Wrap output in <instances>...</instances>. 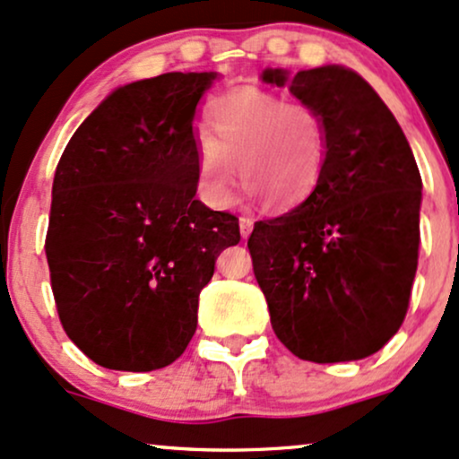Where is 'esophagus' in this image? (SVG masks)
<instances>
[{"mask_svg": "<svg viewBox=\"0 0 459 459\" xmlns=\"http://www.w3.org/2000/svg\"><path fill=\"white\" fill-rule=\"evenodd\" d=\"M238 223H240V236H243V238H249V234L254 231V221L247 219V216H240Z\"/></svg>", "mask_w": 459, "mask_h": 459, "instance_id": "34e87169", "label": "esophagus"}]
</instances>
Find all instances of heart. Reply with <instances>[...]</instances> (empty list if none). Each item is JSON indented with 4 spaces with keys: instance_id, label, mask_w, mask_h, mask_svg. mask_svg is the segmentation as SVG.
<instances>
[{
    "instance_id": "1",
    "label": "heart",
    "mask_w": 459,
    "mask_h": 459,
    "mask_svg": "<svg viewBox=\"0 0 459 459\" xmlns=\"http://www.w3.org/2000/svg\"><path fill=\"white\" fill-rule=\"evenodd\" d=\"M197 136V190L210 208H228L238 178L266 210H290L314 193L325 171L329 127L321 110L238 86L208 106Z\"/></svg>"
}]
</instances>
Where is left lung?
<instances>
[{
    "label": "left lung",
    "instance_id": "1",
    "mask_svg": "<svg viewBox=\"0 0 459 459\" xmlns=\"http://www.w3.org/2000/svg\"><path fill=\"white\" fill-rule=\"evenodd\" d=\"M327 118L325 171L290 212L249 236L271 325L288 351L316 364L373 355L399 332L419 264L423 182L408 138L373 86L325 65L264 69Z\"/></svg>",
    "mask_w": 459,
    "mask_h": 459
}]
</instances>
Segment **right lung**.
<instances>
[{"label":"right lung","mask_w":459,"mask_h":459,"mask_svg":"<svg viewBox=\"0 0 459 459\" xmlns=\"http://www.w3.org/2000/svg\"><path fill=\"white\" fill-rule=\"evenodd\" d=\"M219 77L118 86L77 127L54 175L45 254L66 336L95 364L145 373L197 329L199 292L238 219L197 195L195 112Z\"/></svg>","instance_id":"add662e5"}]
</instances>
